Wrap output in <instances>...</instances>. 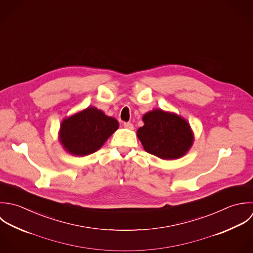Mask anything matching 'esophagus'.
<instances>
[{"label":"esophagus","mask_w":253,"mask_h":253,"mask_svg":"<svg viewBox=\"0 0 253 253\" xmlns=\"http://www.w3.org/2000/svg\"><path fill=\"white\" fill-rule=\"evenodd\" d=\"M124 126H125L126 128H127V129H130V130H132V129L134 128V126H133V125H132L131 123H125V124H124Z\"/></svg>","instance_id":"obj_1"}]
</instances>
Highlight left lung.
<instances>
[{"mask_svg": "<svg viewBox=\"0 0 253 253\" xmlns=\"http://www.w3.org/2000/svg\"><path fill=\"white\" fill-rule=\"evenodd\" d=\"M144 126L137 130L143 148L161 159L182 157L191 147L193 134L188 123L181 117L156 109L146 113Z\"/></svg>", "mask_w": 253, "mask_h": 253, "instance_id": "obj_1", "label": "left lung"}]
</instances>
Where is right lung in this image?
Wrapping results in <instances>:
<instances>
[{
  "mask_svg": "<svg viewBox=\"0 0 253 253\" xmlns=\"http://www.w3.org/2000/svg\"><path fill=\"white\" fill-rule=\"evenodd\" d=\"M118 127L116 119L88 107L62 122L60 141L72 155L86 156L100 149Z\"/></svg>",
  "mask_w": 253,
  "mask_h": 253,
  "instance_id": "right-lung-1",
  "label": "right lung"
}]
</instances>
